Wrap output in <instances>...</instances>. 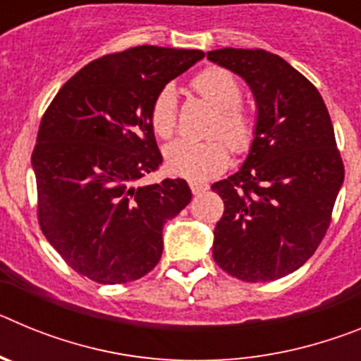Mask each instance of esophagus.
<instances>
[{"label": "esophagus", "instance_id": "34e87169", "mask_svg": "<svg viewBox=\"0 0 361 361\" xmlns=\"http://www.w3.org/2000/svg\"><path fill=\"white\" fill-rule=\"evenodd\" d=\"M191 191H193V195H202L206 191L209 190V186L206 183H197V180H191L190 183Z\"/></svg>", "mask_w": 361, "mask_h": 361}]
</instances>
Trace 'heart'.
<instances>
[{
  "label": "heart",
  "mask_w": 361,
  "mask_h": 361,
  "mask_svg": "<svg viewBox=\"0 0 361 361\" xmlns=\"http://www.w3.org/2000/svg\"><path fill=\"white\" fill-rule=\"evenodd\" d=\"M193 90L216 108L208 141L180 139L164 152L168 171L188 180H208L222 173L229 164L230 148L238 155L247 153L255 142L257 126L250 111L242 106V85L229 70L212 66L197 73L191 81ZM177 92L164 86L149 108V123L161 139H170L177 130ZM225 139L222 142L219 137ZM228 142L227 145L225 142Z\"/></svg>",
  "instance_id": "heart-1"
}]
</instances>
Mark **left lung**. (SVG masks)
Masks as SVG:
<instances>
[{
  "mask_svg": "<svg viewBox=\"0 0 361 361\" xmlns=\"http://www.w3.org/2000/svg\"><path fill=\"white\" fill-rule=\"evenodd\" d=\"M208 59L240 75L258 108L250 155L212 186L224 200L213 258L244 282L279 280L317 251L342 188L329 111L317 86L276 54L220 49Z\"/></svg>",
  "mask_w": 361,
  "mask_h": 361,
  "instance_id": "1",
  "label": "left lung"
}]
</instances>
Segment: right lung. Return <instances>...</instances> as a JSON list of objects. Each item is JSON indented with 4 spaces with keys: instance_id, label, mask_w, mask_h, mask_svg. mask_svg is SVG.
I'll list each match as a JSON object with an SVG mask.
<instances>
[{
    "instance_id": "1",
    "label": "right lung",
    "mask_w": 361,
    "mask_h": 361,
    "mask_svg": "<svg viewBox=\"0 0 361 361\" xmlns=\"http://www.w3.org/2000/svg\"><path fill=\"white\" fill-rule=\"evenodd\" d=\"M200 50L133 47L106 54L63 85L32 152L41 231L79 275L139 280L162 255V226L191 200L184 178L139 186L162 164L149 108Z\"/></svg>"
}]
</instances>
